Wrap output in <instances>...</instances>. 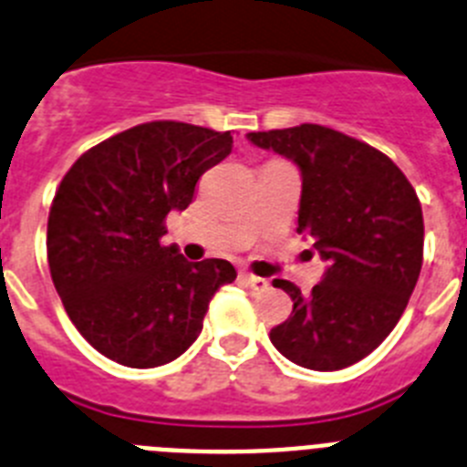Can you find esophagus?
<instances>
[{
  "label": "esophagus",
  "instance_id": "1",
  "mask_svg": "<svg viewBox=\"0 0 467 467\" xmlns=\"http://www.w3.org/2000/svg\"><path fill=\"white\" fill-rule=\"evenodd\" d=\"M241 280L247 285V287H253V290H257V292L269 287V280L259 278V275H253V274H241Z\"/></svg>",
  "mask_w": 467,
  "mask_h": 467
}]
</instances>
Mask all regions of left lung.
<instances>
[{
	"label": "left lung",
	"instance_id": "8db88e82",
	"mask_svg": "<svg viewBox=\"0 0 467 467\" xmlns=\"http://www.w3.org/2000/svg\"><path fill=\"white\" fill-rule=\"evenodd\" d=\"M247 140L299 168L296 231L327 262L323 280L306 296L296 285L274 280L295 306L271 329V344L316 372L356 365L393 332L419 280V196L386 154L332 128L301 123L247 133Z\"/></svg>",
	"mask_w": 467,
	"mask_h": 467
}]
</instances>
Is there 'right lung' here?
Returning <instances> with one entry per match:
<instances>
[{
    "instance_id": "right-lung-1",
    "label": "right lung",
    "mask_w": 467,
    "mask_h": 467,
    "mask_svg": "<svg viewBox=\"0 0 467 467\" xmlns=\"http://www.w3.org/2000/svg\"><path fill=\"white\" fill-rule=\"evenodd\" d=\"M231 133L151 121L81 154L48 213V266L81 337L119 365L175 360L203 329L210 299L236 280L226 259L187 262L161 245L198 177L231 154Z\"/></svg>"
}]
</instances>
